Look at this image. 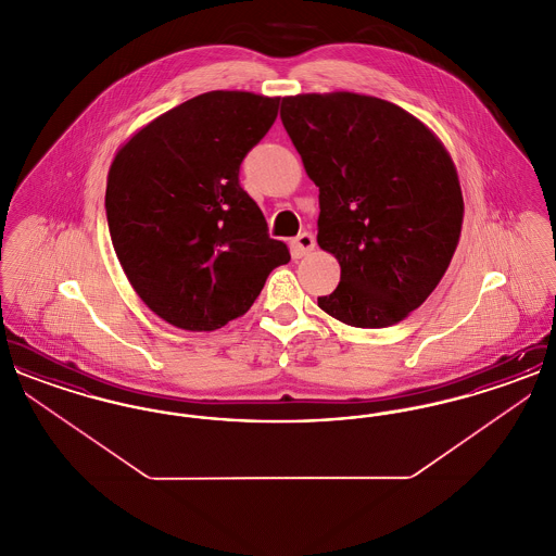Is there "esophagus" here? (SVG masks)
<instances>
[{"instance_id": "34e87169", "label": "esophagus", "mask_w": 556, "mask_h": 556, "mask_svg": "<svg viewBox=\"0 0 556 556\" xmlns=\"http://www.w3.org/2000/svg\"><path fill=\"white\" fill-rule=\"evenodd\" d=\"M313 250H315V236L313 233H300L298 238L291 239V252H293L295 258H302Z\"/></svg>"}]
</instances>
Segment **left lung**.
<instances>
[{"instance_id":"left-lung-1","label":"left lung","mask_w":556,"mask_h":556,"mask_svg":"<svg viewBox=\"0 0 556 556\" xmlns=\"http://www.w3.org/2000/svg\"><path fill=\"white\" fill-rule=\"evenodd\" d=\"M281 121L318 187V245L342 268L318 308L350 327L396 325L458 245L465 204L448 150L410 112L350 91L288 96Z\"/></svg>"}]
</instances>
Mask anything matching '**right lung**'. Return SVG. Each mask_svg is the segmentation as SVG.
Returning <instances> with one entry per match:
<instances>
[{"label": "right lung", "mask_w": 556, "mask_h": 556, "mask_svg": "<svg viewBox=\"0 0 556 556\" xmlns=\"http://www.w3.org/2000/svg\"><path fill=\"white\" fill-rule=\"evenodd\" d=\"M279 98L208 91L121 146L108 170V229L132 290L162 320L214 331L241 317L268 273L290 263L268 238L239 164L277 118Z\"/></svg>", "instance_id": "obj_1"}]
</instances>
